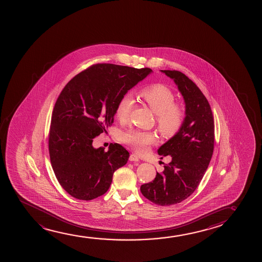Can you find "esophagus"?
Returning a JSON list of instances; mask_svg holds the SVG:
<instances>
[{
  "mask_svg": "<svg viewBox=\"0 0 262 262\" xmlns=\"http://www.w3.org/2000/svg\"><path fill=\"white\" fill-rule=\"evenodd\" d=\"M129 161H140V158H139V157L136 154H132L129 156Z\"/></svg>",
  "mask_w": 262,
  "mask_h": 262,
  "instance_id": "1",
  "label": "esophagus"
}]
</instances>
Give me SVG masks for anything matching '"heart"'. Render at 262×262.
Here are the masks:
<instances>
[{"label": "heart", "instance_id": "b5f03b06", "mask_svg": "<svg viewBox=\"0 0 262 262\" xmlns=\"http://www.w3.org/2000/svg\"><path fill=\"white\" fill-rule=\"evenodd\" d=\"M139 96L157 115L158 128L163 135L170 137L178 133L184 121V110L181 104L174 103V95L168 86L154 84L141 90ZM133 104L132 95L122 96L116 104V117L120 121H126L129 118ZM122 140L137 152L143 153L149 145L157 141V137L151 132L130 129L122 134Z\"/></svg>", "mask_w": 262, "mask_h": 262}]
</instances>
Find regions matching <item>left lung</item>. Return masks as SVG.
<instances>
[{"label":"left lung","mask_w":262,"mask_h":262,"mask_svg":"<svg viewBox=\"0 0 262 262\" xmlns=\"http://www.w3.org/2000/svg\"><path fill=\"white\" fill-rule=\"evenodd\" d=\"M172 79L185 104L181 129L158 148L172 160L152 182L140 186L145 198L160 206L180 203L199 186L214 150V120L211 108L197 85L178 71H160Z\"/></svg>","instance_id":"1"}]
</instances>
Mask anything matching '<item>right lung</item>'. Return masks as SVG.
I'll return each mask as SVG.
<instances>
[{
    "label": "right lung",
    "mask_w": 262,
    "mask_h": 262,
    "mask_svg": "<svg viewBox=\"0 0 262 262\" xmlns=\"http://www.w3.org/2000/svg\"><path fill=\"white\" fill-rule=\"evenodd\" d=\"M149 68L102 63L71 79L54 105L49 133L51 164L58 182L72 197L91 201L107 191L113 174L129 154L120 144L107 151L93 140L114 122L116 104L149 75Z\"/></svg>",
    "instance_id": "obj_1"
}]
</instances>
